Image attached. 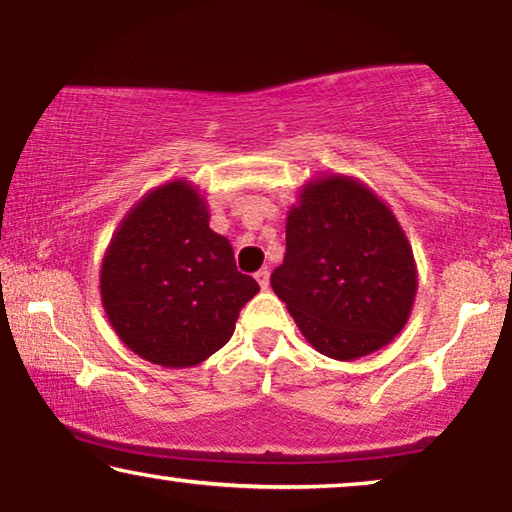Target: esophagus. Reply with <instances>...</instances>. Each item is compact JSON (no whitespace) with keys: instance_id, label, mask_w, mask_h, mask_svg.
Instances as JSON below:
<instances>
[{"instance_id":"obj_1","label":"esophagus","mask_w":512,"mask_h":512,"mask_svg":"<svg viewBox=\"0 0 512 512\" xmlns=\"http://www.w3.org/2000/svg\"><path fill=\"white\" fill-rule=\"evenodd\" d=\"M256 282L261 284V289H268V286H270V272H268V268H263V270L256 272Z\"/></svg>"}]
</instances>
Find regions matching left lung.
I'll list each match as a JSON object with an SVG mask.
<instances>
[{
	"label": "left lung",
	"instance_id": "1",
	"mask_svg": "<svg viewBox=\"0 0 512 512\" xmlns=\"http://www.w3.org/2000/svg\"><path fill=\"white\" fill-rule=\"evenodd\" d=\"M270 284L317 352L354 361L401 333L417 268L394 212L366 184L331 174L305 184L291 207Z\"/></svg>",
	"mask_w": 512,
	"mask_h": 512
}]
</instances>
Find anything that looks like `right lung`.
Wrapping results in <instances>:
<instances>
[{"label":"right lung","mask_w":512,"mask_h":512,"mask_svg":"<svg viewBox=\"0 0 512 512\" xmlns=\"http://www.w3.org/2000/svg\"><path fill=\"white\" fill-rule=\"evenodd\" d=\"M261 286L242 275L205 198L177 179L146 193L111 237L100 272L107 319L125 345L165 368L198 366L226 345Z\"/></svg>","instance_id":"obj_1"}]
</instances>
